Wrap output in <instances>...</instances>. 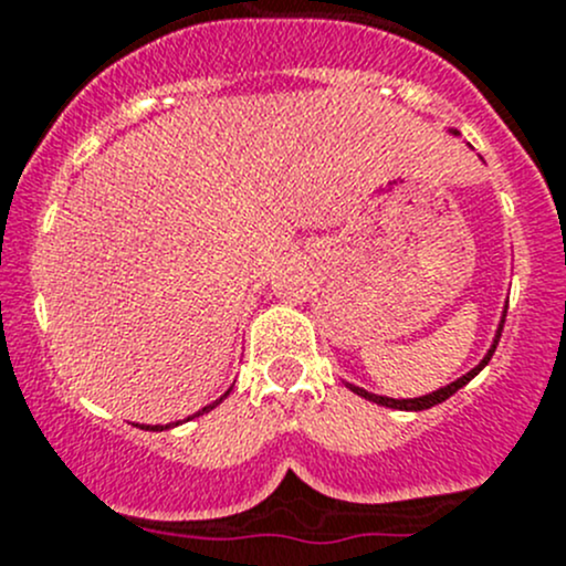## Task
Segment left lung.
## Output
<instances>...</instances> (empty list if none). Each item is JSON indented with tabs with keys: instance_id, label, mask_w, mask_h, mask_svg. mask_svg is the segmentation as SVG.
<instances>
[{
	"instance_id": "left-lung-1",
	"label": "left lung",
	"mask_w": 566,
	"mask_h": 566,
	"mask_svg": "<svg viewBox=\"0 0 566 566\" xmlns=\"http://www.w3.org/2000/svg\"><path fill=\"white\" fill-rule=\"evenodd\" d=\"M504 317H506V315H504ZM501 331H504V319H501V325H499V334H495V342H493V347H490V350H488V356H484L482 361H479L476 367L471 369V373H465V375H462V378L454 380V384L443 386V389H438V391H432V394H424V397H416V399H391V397H378V394H369V391L358 389V386H350V384H347V386H350V389L356 391L358 397L369 399V402L386 405V408H394V410H427V408H432V405H438V402H443V399H449V397H452V394H458V391L462 389V386L468 384V380H473V378H476L479 373H482L484 367H488V361H490V358H493L495 347H499Z\"/></svg>"
}]
</instances>
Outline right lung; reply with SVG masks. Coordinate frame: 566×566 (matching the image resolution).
<instances>
[{"instance_id":"add662e5","label":"right lung","mask_w":566,"mask_h":566,"mask_svg":"<svg viewBox=\"0 0 566 566\" xmlns=\"http://www.w3.org/2000/svg\"><path fill=\"white\" fill-rule=\"evenodd\" d=\"M227 394H230V391H227ZM227 394H224V397H227ZM224 397H221V399H224ZM221 399H216L213 405H208V408H202V410H199V413H193V416H202V413H208V410H213L216 405L221 402ZM193 416H188V419H193ZM167 427H172V424H167ZM167 427H158V424H156V427H145V430H156V432H158V430H167Z\"/></svg>"}]
</instances>
